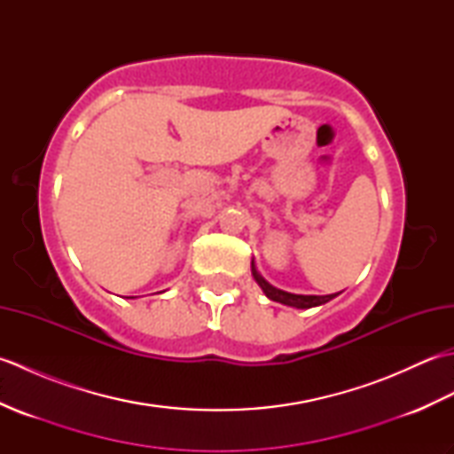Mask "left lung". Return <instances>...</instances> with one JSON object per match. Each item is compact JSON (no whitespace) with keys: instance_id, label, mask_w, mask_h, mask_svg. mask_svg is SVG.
I'll list each match as a JSON object with an SVG mask.
<instances>
[{"instance_id":"left-lung-1","label":"left lung","mask_w":454,"mask_h":454,"mask_svg":"<svg viewBox=\"0 0 454 454\" xmlns=\"http://www.w3.org/2000/svg\"><path fill=\"white\" fill-rule=\"evenodd\" d=\"M252 275L255 278V283L262 286V291L265 293V296L269 301L273 302H281L285 306H293V308H301V310H306V308H314V306H322L325 302H330L332 298H335L340 293L335 294H325V296H316V294H294V293H286L281 291V288H277L273 285H269L265 278L262 277V273L257 271V267L252 259Z\"/></svg>"}]
</instances>
